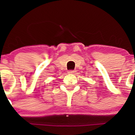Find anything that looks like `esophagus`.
Listing matches in <instances>:
<instances>
[{"label": "esophagus", "instance_id": "1", "mask_svg": "<svg viewBox=\"0 0 135 135\" xmlns=\"http://www.w3.org/2000/svg\"><path fill=\"white\" fill-rule=\"evenodd\" d=\"M76 70H69L68 74H74Z\"/></svg>", "mask_w": 135, "mask_h": 135}]
</instances>
